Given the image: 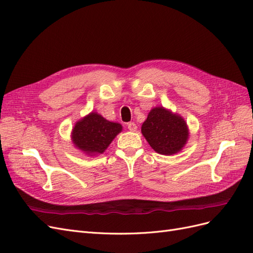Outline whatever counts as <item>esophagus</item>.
Returning a JSON list of instances; mask_svg holds the SVG:
<instances>
[{
    "mask_svg": "<svg viewBox=\"0 0 253 253\" xmlns=\"http://www.w3.org/2000/svg\"><path fill=\"white\" fill-rule=\"evenodd\" d=\"M127 128L131 132H135L136 129H137V126H136L135 122H129V124H127Z\"/></svg>",
    "mask_w": 253,
    "mask_h": 253,
    "instance_id": "obj_1",
    "label": "esophagus"
}]
</instances>
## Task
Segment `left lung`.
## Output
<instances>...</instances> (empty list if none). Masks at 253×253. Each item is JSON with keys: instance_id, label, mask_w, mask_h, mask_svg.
<instances>
[{"instance_id": "left-lung-1", "label": "left lung", "mask_w": 253, "mask_h": 253, "mask_svg": "<svg viewBox=\"0 0 253 253\" xmlns=\"http://www.w3.org/2000/svg\"><path fill=\"white\" fill-rule=\"evenodd\" d=\"M141 133L151 148L162 155L180 152L190 136L185 119L164 106H156L150 111L142 124Z\"/></svg>"}]
</instances>
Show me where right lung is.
I'll return each instance as SVG.
<instances>
[{
  "instance_id": "add662e5",
  "label": "right lung",
  "mask_w": 253,
  "mask_h": 253,
  "mask_svg": "<svg viewBox=\"0 0 253 253\" xmlns=\"http://www.w3.org/2000/svg\"><path fill=\"white\" fill-rule=\"evenodd\" d=\"M122 131V126L91 112L75 124L72 129L74 145L87 156H95L108 149L111 142Z\"/></svg>"
}]
</instances>
